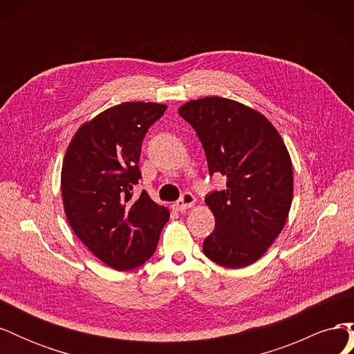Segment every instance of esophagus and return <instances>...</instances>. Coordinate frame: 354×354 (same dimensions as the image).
<instances>
[{"label":"esophagus","instance_id":"1","mask_svg":"<svg viewBox=\"0 0 354 354\" xmlns=\"http://www.w3.org/2000/svg\"><path fill=\"white\" fill-rule=\"evenodd\" d=\"M194 203H195V196L192 195L190 192H185V194L180 196V199L176 201L174 208L177 211H185V209H187V208H190L192 205H194Z\"/></svg>","mask_w":354,"mask_h":354}]
</instances>
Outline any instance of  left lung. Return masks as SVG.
<instances>
[{"label": "left lung", "mask_w": 354, "mask_h": 354, "mask_svg": "<svg viewBox=\"0 0 354 354\" xmlns=\"http://www.w3.org/2000/svg\"><path fill=\"white\" fill-rule=\"evenodd\" d=\"M205 151L209 176L226 189L205 196L216 229L203 239L209 260L229 269L255 263L282 232L292 202V164L267 118L223 97L190 100L178 109Z\"/></svg>", "instance_id": "1"}]
</instances>
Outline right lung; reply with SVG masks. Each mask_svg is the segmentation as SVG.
<instances>
[{
	"label": "right lung",
	"instance_id": "right-lung-1",
	"mask_svg": "<svg viewBox=\"0 0 354 354\" xmlns=\"http://www.w3.org/2000/svg\"><path fill=\"white\" fill-rule=\"evenodd\" d=\"M165 104L131 102L113 106L73 136L62 167V196L72 230L115 270H131L153 255L169 211L143 190V138Z\"/></svg>",
	"mask_w": 354,
	"mask_h": 354
}]
</instances>
